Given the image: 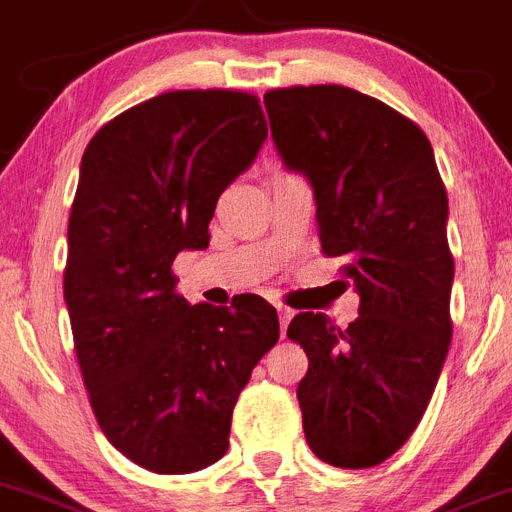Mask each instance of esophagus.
Listing matches in <instances>:
<instances>
[{
    "label": "esophagus",
    "mask_w": 512,
    "mask_h": 512,
    "mask_svg": "<svg viewBox=\"0 0 512 512\" xmlns=\"http://www.w3.org/2000/svg\"><path fill=\"white\" fill-rule=\"evenodd\" d=\"M278 316H280V331H283V336H285V329H288L290 319H293V311L285 306H278Z\"/></svg>",
    "instance_id": "34e87169"
}]
</instances>
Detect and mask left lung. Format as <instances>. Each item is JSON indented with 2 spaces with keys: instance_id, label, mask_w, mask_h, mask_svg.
Masks as SVG:
<instances>
[{
  "instance_id": "obj_1",
  "label": "left lung",
  "mask_w": 512,
  "mask_h": 512,
  "mask_svg": "<svg viewBox=\"0 0 512 512\" xmlns=\"http://www.w3.org/2000/svg\"><path fill=\"white\" fill-rule=\"evenodd\" d=\"M283 165L313 188L321 250L344 257L359 316L298 313L288 339L308 357L303 431L321 462L382 464L411 439L451 342L449 201L431 142L388 104L347 86L265 94Z\"/></svg>"
}]
</instances>
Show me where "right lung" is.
<instances>
[{
  "label": "right lung",
  "mask_w": 512,
  "mask_h": 512,
  "mask_svg": "<svg viewBox=\"0 0 512 512\" xmlns=\"http://www.w3.org/2000/svg\"><path fill=\"white\" fill-rule=\"evenodd\" d=\"M265 140L255 96L168 91L104 124L81 158L63 273L73 344L104 436L150 472L227 454L234 403L278 342L265 298L191 306L170 270L209 247L216 201Z\"/></svg>",
  "instance_id": "right-lung-1"
}]
</instances>
